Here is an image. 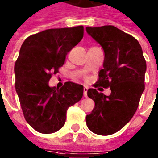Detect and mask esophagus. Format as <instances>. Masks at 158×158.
Masks as SVG:
<instances>
[{
    "instance_id": "1",
    "label": "esophagus",
    "mask_w": 158,
    "mask_h": 158,
    "mask_svg": "<svg viewBox=\"0 0 158 158\" xmlns=\"http://www.w3.org/2000/svg\"><path fill=\"white\" fill-rule=\"evenodd\" d=\"M83 89H84V92H83L84 97H85V98H86V97H87V90H88V87H87V86H84Z\"/></svg>"
}]
</instances>
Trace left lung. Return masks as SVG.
I'll list each match as a JSON object with an SVG mask.
<instances>
[{
    "mask_svg": "<svg viewBox=\"0 0 158 158\" xmlns=\"http://www.w3.org/2000/svg\"><path fill=\"white\" fill-rule=\"evenodd\" d=\"M85 30L104 52L97 83L111 89L108 96L88 89L87 95L95 105L85 117L86 125L93 133L109 135L123 128L137 110L144 90L146 61L139 41L117 27L108 25Z\"/></svg>",
    "mask_w": 158,
    "mask_h": 158,
    "instance_id": "left-lung-1",
    "label": "left lung"
}]
</instances>
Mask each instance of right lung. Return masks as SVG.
I'll use <instances>...</instances> for the list:
<instances>
[{
	"label": "right lung",
	"instance_id": "1",
	"mask_svg": "<svg viewBox=\"0 0 158 158\" xmlns=\"http://www.w3.org/2000/svg\"><path fill=\"white\" fill-rule=\"evenodd\" d=\"M83 26L47 29L28 36L15 65V89L25 120L34 130L51 134L64 127L70 106L80 101L83 86L67 82L60 89L49 81L68 53L83 37Z\"/></svg>",
	"mask_w": 158,
	"mask_h": 158
}]
</instances>
